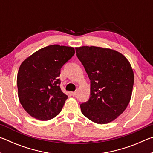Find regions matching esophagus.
<instances>
[{
  "instance_id": "34e87169",
  "label": "esophagus",
  "mask_w": 153,
  "mask_h": 153,
  "mask_svg": "<svg viewBox=\"0 0 153 153\" xmlns=\"http://www.w3.org/2000/svg\"><path fill=\"white\" fill-rule=\"evenodd\" d=\"M77 94V92L76 91V92H71V95L74 96V97H75V96H76Z\"/></svg>"
}]
</instances>
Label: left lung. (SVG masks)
Instances as JSON below:
<instances>
[{"mask_svg": "<svg viewBox=\"0 0 153 153\" xmlns=\"http://www.w3.org/2000/svg\"><path fill=\"white\" fill-rule=\"evenodd\" d=\"M76 51L90 80V97L80 105L82 113L94 123L111 122L130 101L134 80L131 65L122 54L109 48L82 46Z\"/></svg>", "mask_w": 153, "mask_h": 153, "instance_id": "8db88e82", "label": "left lung"}]
</instances>
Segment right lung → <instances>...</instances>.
<instances>
[{"label": "right lung", "mask_w": 153, "mask_h": 153, "mask_svg": "<svg viewBox=\"0 0 153 153\" xmlns=\"http://www.w3.org/2000/svg\"><path fill=\"white\" fill-rule=\"evenodd\" d=\"M75 54L73 47L46 46L23 62L18 71V97L25 111L37 120L56 117L68 97L62 92L61 69Z\"/></svg>", "instance_id": "add662e5"}]
</instances>
